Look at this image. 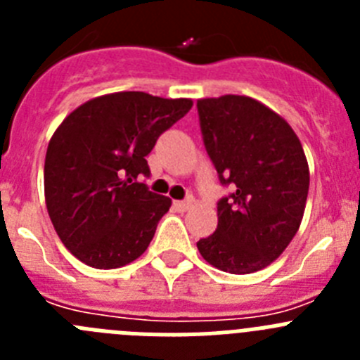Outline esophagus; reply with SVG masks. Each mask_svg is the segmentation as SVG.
I'll return each mask as SVG.
<instances>
[{
	"label": "esophagus",
	"instance_id": "esophagus-1",
	"mask_svg": "<svg viewBox=\"0 0 360 360\" xmlns=\"http://www.w3.org/2000/svg\"><path fill=\"white\" fill-rule=\"evenodd\" d=\"M173 207L176 209V211H180V212L187 211V209H189V207H193V198L176 200V202H173Z\"/></svg>",
	"mask_w": 360,
	"mask_h": 360
}]
</instances>
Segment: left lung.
Masks as SVG:
<instances>
[{"label":"left lung","instance_id":"obj_1","mask_svg":"<svg viewBox=\"0 0 360 360\" xmlns=\"http://www.w3.org/2000/svg\"><path fill=\"white\" fill-rule=\"evenodd\" d=\"M203 144L219 182L218 227L196 243L209 265L250 274L278 259L303 221L310 171L290 124L247 95L200 98Z\"/></svg>","mask_w":360,"mask_h":360}]
</instances>
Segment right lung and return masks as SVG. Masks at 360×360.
I'll return each instance as SVG.
<instances>
[{"label": "right lung", "instance_id": "right-lung-1", "mask_svg": "<svg viewBox=\"0 0 360 360\" xmlns=\"http://www.w3.org/2000/svg\"><path fill=\"white\" fill-rule=\"evenodd\" d=\"M191 98L117 91L90 98L53 131L44 158V202L57 236L84 265L119 269L151 243L171 198L136 182L157 139Z\"/></svg>", "mask_w": 360, "mask_h": 360}]
</instances>
